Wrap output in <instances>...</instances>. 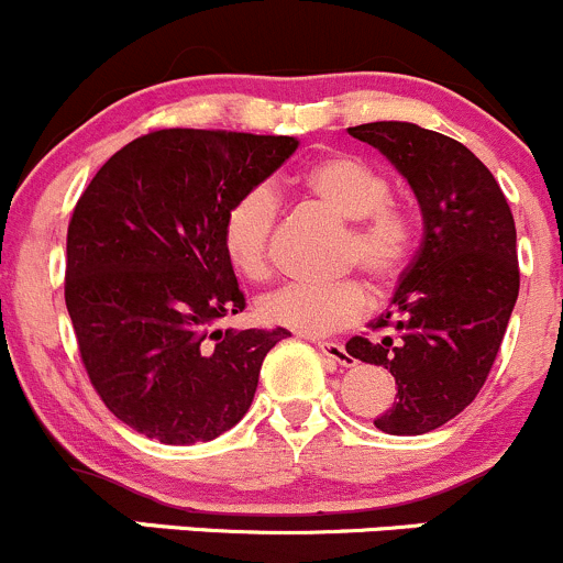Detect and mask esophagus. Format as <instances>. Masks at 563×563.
<instances>
[{
    "label": "esophagus",
    "instance_id": "34e87169",
    "mask_svg": "<svg viewBox=\"0 0 563 563\" xmlns=\"http://www.w3.org/2000/svg\"><path fill=\"white\" fill-rule=\"evenodd\" d=\"M318 351H321L327 360L338 362V365H343V367L354 365V356H351L349 351H345V345H340V343H329V340H321V343H318Z\"/></svg>",
    "mask_w": 563,
    "mask_h": 563
}]
</instances>
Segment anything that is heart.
I'll use <instances>...</instances> for the list:
<instances>
[{"instance_id": "b5f03b06", "label": "heart", "mask_w": 563, "mask_h": 563, "mask_svg": "<svg viewBox=\"0 0 563 563\" xmlns=\"http://www.w3.org/2000/svg\"><path fill=\"white\" fill-rule=\"evenodd\" d=\"M302 187L321 207L351 223L343 240V264H356L376 286L400 275L413 245V220L400 203L389 201L387 176L356 155H327L310 163ZM277 201L266 187H250L225 209L223 253L245 280H264L272 264V231ZM367 308L362 283H288L258 299V318L269 327L299 334H329L360 321Z\"/></svg>"}]
</instances>
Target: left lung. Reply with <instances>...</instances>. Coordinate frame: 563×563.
<instances>
[{
    "label": "left lung",
    "instance_id": "1",
    "mask_svg": "<svg viewBox=\"0 0 563 563\" xmlns=\"http://www.w3.org/2000/svg\"><path fill=\"white\" fill-rule=\"evenodd\" d=\"M408 181L422 209V245L389 308L373 318L378 340L351 338L354 360L395 376L397 400L378 430L422 435L455 419L485 384L520 291L518 234L485 163L450 135L411 122L349 128Z\"/></svg>",
    "mask_w": 563,
    "mask_h": 563
}]
</instances>
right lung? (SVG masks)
<instances>
[{
  "mask_svg": "<svg viewBox=\"0 0 563 563\" xmlns=\"http://www.w3.org/2000/svg\"><path fill=\"white\" fill-rule=\"evenodd\" d=\"M291 135L172 128L95 174L67 229L65 302L89 382L146 439L187 446L234 428L286 329H220L245 310L223 218L297 152Z\"/></svg>",
  "mask_w": 563,
  "mask_h": 563,
  "instance_id": "obj_1",
  "label": "right lung"
}]
</instances>
